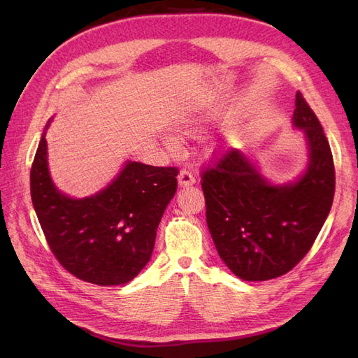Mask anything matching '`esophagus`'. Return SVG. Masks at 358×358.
Returning a JSON list of instances; mask_svg holds the SVG:
<instances>
[{"mask_svg": "<svg viewBox=\"0 0 358 358\" xmlns=\"http://www.w3.org/2000/svg\"><path fill=\"white\" fill-rule=\"evenodd\" d=\"M178 180H179V185L180 187H189V185H192V183H196V178H194V175L188 169H182L180 170L179 176H178Z\"/></svg>", "mask_w": 358, "mask_h": 358, "instance_id": "obj_1", "label": "esophagus"}]
</instances>
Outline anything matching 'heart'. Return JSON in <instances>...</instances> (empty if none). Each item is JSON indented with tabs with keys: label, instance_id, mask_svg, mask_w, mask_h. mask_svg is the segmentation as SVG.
<instances>
[{
	"label": "heart",
	"instance_id": "1",
	"mask_svg": "<svg viewBox=\"0 0 358 358\" xmlns=\"http://www.w3.org/2000/svg\"><path fill=\"white\" fill-rule=\"evenodd\" d=\"M197 131H199V127L197 125H189V128L187 129V134L192 136V134H196Z\"/></svg>",
	"mask_w": 358,
	"mask_h": 358
}]
</instances>
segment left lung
Instances as JSON below:
<instances>
[{"label": "left lung", "instance_id": "obj_1", "mask_svg": "<svg viewBox=\"0 0 358 358\" xmlns=\"http://www.w3.org/2000/svg\"><path fill=\"white\" fill-rule=\"evenodd\" d=\"M292 122L309 143V166L296 183L273 187L237 149L213 152L201 169L206 221L222 262L245 280L288 273L326 222L334 197L329 140L310 106L296 94Z\"/></svg>", "mask_w": 358, "mask_h": 358}]
</instances>
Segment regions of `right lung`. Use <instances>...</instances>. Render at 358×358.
Returning a JSON list of instances; mask_svg holds the SVG:
<instances>
[{
    "mask_svg": "<svg viewBox=\"0 0 358 358\" xmlns=\"http://www.w3.org/2000/svg\"><path fill=\"white\" fill-rule=\"evenodd\" d=\"M178 167L133 161L101 192L73 200L50 180L41 136L31 166V200L52 254L85 282H129L152 255L161 216L178 189Z\"/></svg>",
    "mask_w": 358,
    "mask_h": 358,
    "instance_id": "obj_1",
    "label": "right lung"
}]
</instances>
